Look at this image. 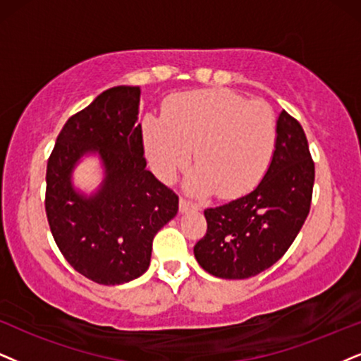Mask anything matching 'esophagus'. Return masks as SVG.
Segmentation results:
<instances>
[{
    "instance_id": "1",
    "label": "esophagus",
    "mask_w": 361,
    "mask_h": 361,
    "mask_svg": "<svg viewBox=\"0 0 361 361\" xmlns=\"http://www.w3.org/2000/svg\"><path fill=\"white\" fill-rule=\"evenodd\" d=\"M196 209H200V204L190 202V200H186V198H180V212L181 213L196 212Z\"/></svg>"
}]
</instances>
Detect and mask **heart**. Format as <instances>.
<instances>
[{
  "instance_id": "heart-1",
  "label": "heart",
  "mask_w": 361,
  "mask_h": 361,
  "mask_svg": "<svg viewBox=\"0 0 361 361\" xmlns=\"http://www.w3.org/2000/svg\"><path fill=\"white\" fill-rule=\"evenodd\" d=\"M143 141L159 178L171 180L185 170L195 149L198 168L188 188L235 198L252 190L270 165L276 118L258 99L230 90H196L173 97L163 118L145 116Z\"/></svg>"
}]
</instances>
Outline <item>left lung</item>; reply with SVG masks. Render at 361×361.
Here are the masks:
<instances>
[{
	"label": "left lung",
	"instance_id": "left-lung-1",
	"mask_svg": "<svg viewBox=\"0 0 361 361\" xmlns=\"http://www.w3.org/2000/svg\"><path fill=\"white\" fill-rule=\"evenodd\" d=\"M314 163L302 125L283 109L276 147L263 180L252 193L204 209L207 235L195 245L204 271L243 280L275 264L293 243L310 213Z\"/></svg>",
	"mask_w": 361,
	"mask_h": 361
}]
</instances>
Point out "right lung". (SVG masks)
Wrapping results in <instances>:
<instances>
[{
  "instance_id": "right-lung-1",
  "label": "right lung",
  "mask_w": 361,
  "mask_h": 361,
  "mask_svg": "<svg viewBox=\"0 0 361 361\" xmlns=\"http://www.w3.org/2000/svg\"><path fill=\"white\" fill-rule=\"evenodd\" d=\"M140 94V86L103 91L65 123L48 159L49 230L66 262L99 285L143 275L154 235L178 213V196L147 170L136 123ZM85 154H98L105 168L102 185L90 197L71 181Z\"/></svg>"
}]
</instances>
